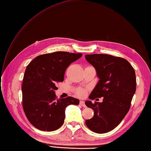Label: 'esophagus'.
Returning a JSON list of instances; mask_svg holds the SVG:
<instances>
[{"instance_id":"obj_1","label":"esophagus","mask_w":151,"mask_h":151,"mask_svg":"<svg viewBox=\"0 0 151 151\" xmlns=\"http://www.w3.org/2000/svg\"><path fill=\"white\" fill-rule=\"evenodd\" d=\"M80 105H81L82 106H83V107H86V105H85V101H80Z\"/></svg>"}]
</instances>
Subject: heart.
<instances>
[{
	"label": "heart",
	"instance_id": "obj_1",
	"mask_svg": "<svg viewBox=\"0 0 151 151\" xmlns=\"http://www.w3.org/2000/svg\"><path fill=\"white\" fill-rule=\"evenodd\" d=\"M77 95H78V96L79 97H83L86 93V91L85 90L83 89H78V90H77Z\"/></svg>",
	"mask_w": 151,
	"mask_h": 151
}]
</instances>
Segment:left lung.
I'll return each mask as SVG.
<instances>
[{"mask_svg":"<svg viewBox=\"0 0 151 151\" xmlns=\"http://www.w3.org/2000/svg\"><path fill=\"white\" fill-rule=\"evenodd\" d=\"M96 71L99 81L88 98L103 97L102 102L85 101L94 112L85 121L87 127L96 133L108 132L121 123L129 112L136 92L134 69L126 59L107 54L85 55Z\"/></svg>","mask_w":151,"mask_h":151,"instance_id":"obj_1","label":"left lung"}]
</instances>
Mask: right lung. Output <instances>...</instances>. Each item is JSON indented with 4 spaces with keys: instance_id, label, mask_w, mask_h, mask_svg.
<instances>
[{
    "instance_id": "right-lung-1",
    "label": "right lung",
    "mask_w": 151,
    "mask_h": 151,
    "mask_svg": "<svg viewBox=\"0 0 151 151\" xmlns=\"http://www.w3.org/2000/svg\"><path fill=\"white\" fill-rule=\"evenodd\" d=\"M82 53L56 52L36 57L26 67L22 85V106L28 121L42 131H53L64 123L65 110L79 100L56 99L58 82L64 81L66 68Z\"/></svg>"
}]
</instances>
